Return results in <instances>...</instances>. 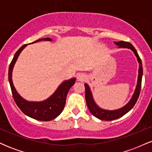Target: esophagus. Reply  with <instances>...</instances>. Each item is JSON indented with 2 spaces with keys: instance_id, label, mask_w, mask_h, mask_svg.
Instances as JSON below:
<instances>
[{
  "instance_id": "1",
  "label": "esophagus",
  "mask_w": 152,
  "mask_h": 152,
  "mask_svg": "<svg viewBox=\"0 0 152 152\" xmlns=\"http://www.w3.org/2000/svg\"><path fill=\"white\" fill-rule=\"evenodd\" d=\"M86 78V76L84 74L80 73L77 75V79L80 81H83Z\"/></svg>"
}]
</instances>
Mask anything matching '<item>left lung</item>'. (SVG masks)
<instances>
[{
  "label": "left lung",
  "instance_id": "obj_1",
  "mask_svg": "<svg viewBox=\"0 0 152 152\" xmlns=\"http://www.w3.org/2000/svg\"><path fill=\"white\" fill-rule=\"evenodd\" d=\"M116 46H118V48H129L131 49L134 52V55L137 58V61L139 64V71H138V79L137 86H136L134 93L132 96V99L125 106L120 109L116 110H106L103 109L96 104L94 101L93 95H92L90 87L87 83H85V90H86V94H85V98H86V104L89 109L90 112L91 113L92 115H94L95 117L99 118L101 120L104 121H112V120L116 119L124 115H125L126 113H128L134 106L135 105L136 102H137V99L139 98V94H140L141 86H142V79L143 76V68H142V63L140 57L139 56L137 50L133 46L132 43L129 42H125V41H119V42H114Z\"/></svg>",
  "mask_w": 152,
  "mask_h": 152
}]
</instances>
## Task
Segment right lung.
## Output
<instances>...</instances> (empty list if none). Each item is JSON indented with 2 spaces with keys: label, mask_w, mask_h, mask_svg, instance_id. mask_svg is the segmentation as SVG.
<instances>
[{
  "label": "right lung",
  "mask_w": 152,
  "mask_h": 152,
  "mask_svg": "<svg viewBox=\"0 0 152 152\" xmlns=\"http://www.w3.org/2000/svg\"><path fill=\"white\" fill-rule=\"evenodd\" d=\"M41 41H51L52 39L50 38H41V39H38L31 43H34ZM27 46L28 44L23 45L17 50L9 66L8 80H9L12 94H13L15 104L26 116L34 118V119L39 120V121H50L59 116L64 110L66 104V96H67L68 92L71 87L74 84L75 81H76V78H70V79L62 82V83L59 85L56 91L50 96L49 98L42 101V102H29V101L24 99L17 92L15 86H13V80H12V72H13V67H14L19 55Z\"/></svg>",
  "instance_id": "add662e5"
}]
</instances>
